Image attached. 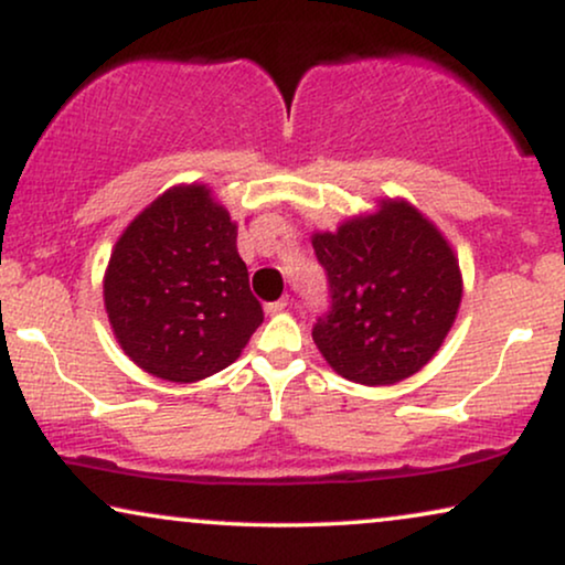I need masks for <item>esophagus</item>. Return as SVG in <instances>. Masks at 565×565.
<instances>
[{
	"mask_svg": "<svg viewBox=\"0 0 565 565\" xmlns=\"http://www.w3.org/2000/svg\"><path fill=\"white\" fill-rule=\"evenodd\" d=\"M289 307V299L287 297H281V299H276V302H268L266 305V312L268 315H278V312H284Z\"/></svg>",
	"mask_w": 565,
	"mask_h": 565,
	"instance_id": "obj_1",
	"label": "esophagus"
}]
</instances>
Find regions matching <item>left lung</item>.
<instances>
[{
  "mask_svg": "<svg viewBox=\"0 0 565 565\" xmlns=\"http://www.w3.org/2000/svg\"><path fill=\"white\" fill-rule=\"evenodd\" d=\"M330 310L312 341L341 377L395 385L439 351L462 299V276L441 232L408 201L315 232Z\"/></svg>",
  "mask_w": 565,
  "mask_h": 565,
  "instance_id": "left-lung-1",
  "label": "left lung"
}]
</instances>
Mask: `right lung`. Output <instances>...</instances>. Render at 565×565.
Segmentation results:
<instances>
[{"instance_id":"right-lung-1","label":"right lung","mask_w":565,"mask_h":565,"mask_svg":"<svg viewBox=\"0 0 565 565\" xmlns=\"http://www.w3.org/2000/svg\"><path fill=\"white\" fill-rule=\"evenodd\" d=\"M103 297L126 356L168 382L222 372L263 322L237 224L206 185L172 188L126 227Z\"/></svg>"}]
</instances>
